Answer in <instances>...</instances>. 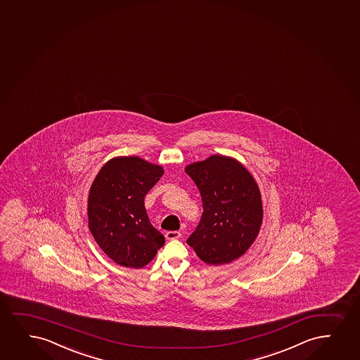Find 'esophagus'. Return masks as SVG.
<instances>
[{"mask_svg":"<svg viewBox=\"0 0 360 360\" xmlns=\"http://www.w3.org/2000/svg\"><path fill=\"white\" fill-rule=\"evenodd\" d=\"M181 236H182V234L177 231H167V233L165 234V238L167 240H177L179 239Z\"/></svg>","mask_w":360,"mask_h":360,"instance_id":"obj_1","label":"esophagus"}]
</instances>
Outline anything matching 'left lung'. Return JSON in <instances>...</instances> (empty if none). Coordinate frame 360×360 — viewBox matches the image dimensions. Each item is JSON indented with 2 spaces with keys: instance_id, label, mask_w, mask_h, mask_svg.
<instances>
[{
  "instance_id": "1",
  "label": "left lung",
  "mask_w": 360,
  "mask_h": 360,
  "mask_svg": "<svg viewBox=\"0 0 360 360\" xmlns=\"http://www.w3.org/2000/svg\"><path fill=\"white\" fill-rule=\"evenodd\" d=\"M202 200V216L186 244L207 264L219 266L243 256L262 224L257 183L243 165L212 155L186 166Z\"/></svg>"
}]
</instances>
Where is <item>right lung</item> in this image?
I'll list each match as a JSON object with an SVG mask.
<instances>
[{"mask_svg":"<svg viewBox=\"0 0 360 360\" xmlns=\"http://www.w3.org/2000/svg\"><path fill=\"white\" fill-rule=\"evenodd\" d=\"M161 166L138 156L108 161L94 178L89 196V226L99 248L114 262L142 268L165 244L151 226L144 198L159 179Z\"/></svg>","mask_w":360,"mask_h":360,"instance_id":"right-lung-1","label":"right lung"}]
</instances>
